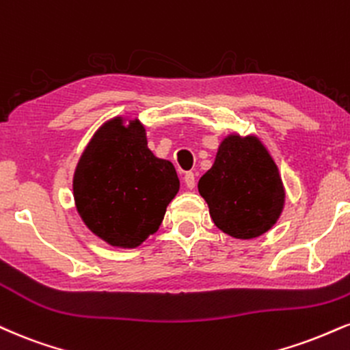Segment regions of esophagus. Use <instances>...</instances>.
Returning a JSON list of instances; mask_svg holds the SVG:
<instances>
[{
  "mask_svg": "<svg viewBox=\"0 0 350 350\" xmlns=\"http://www.w3.org/2000/svg\"><path fill=\"white\" fill-rule=\"evenodd\" d=\"M184 184H186L187 189L196 187V176H193L192 171H189L184 174Z\"/></svg>",
  "mask_w": 350,
  "mask_h": 350,
  "instance_id": "34e87169",
  "label": "esophagus"
}]
</instances>
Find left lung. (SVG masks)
I'll use <instances>...</instances> for the list:
<instances>
[{
	"label": "left lung",
	"instance_id": "1",
	"mask_svg": "<svg viewBox=\"0 0 350 350\" xmlns=\"http://www.w3.org/2000/svg\"><path fill=\"white\" fill-rule=\"evenodd\" d=\"M210 217L223 233L251 239L280 217L285 192L275 163L256 137L230 135L215 163L199 180Z\"/></svg>",
	"mask_w": 350,
	"mask_h": 350
}]
</instances>
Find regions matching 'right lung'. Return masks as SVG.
<instances>
[{"instance_id": "add662e5", "label": "right lung", "mask_w": 350, "mask_h": 350, "mask_svg": "<svg viewBox=\"0 0 350 350\" xmlns=\"http://www.w3.org/2000/svg\"><path fill=\"white\" fill-rule=\"evenodd\" d=\"M178 191L172 163L151 153L140 122L125 127L120 117L96 132L73 179L83 221L96 237L120 247H137L154 233Z\"/></svg>"}]
</instances>
